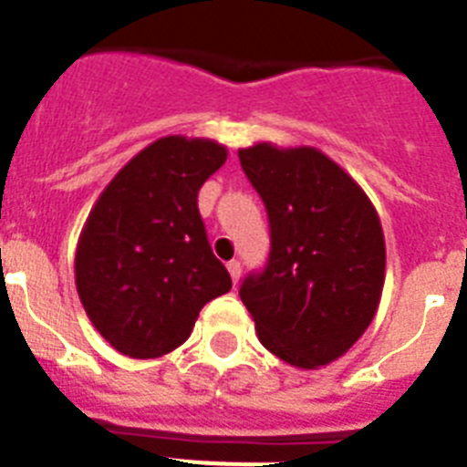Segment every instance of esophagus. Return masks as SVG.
Here are the masks:
<instances>
[{"label":"esophagus","instance_id":"1","mask_svg":"<svg viewBox=\"0 0 467 467\" xmlns=\"http://www.w3.org/2000/svg\"><path fill=\"white\" fill-rule=\"evenodd\" d=\"M226 269H229V274H231V280H234V285H236L238 280H241V274H243V266H241V262H238V259H231V262L226 264Z\"/></svg>","mask_w":467,"mask_h":467}]
</instances>
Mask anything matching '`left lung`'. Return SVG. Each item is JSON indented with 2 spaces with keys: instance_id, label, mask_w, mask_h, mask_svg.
Here are the masks:
<instances>
[{
  "instance_id": "1",
  "label": "left lung",
  "mask_w": 467,
  "mask_h": 467,
  "mask_svg": "<svg viewBox=\"0 0 467 467\" xmlns=\"http://www.w3.org/2000/svg\"><path fill=\"white\" fill-rule=\"evenodd\" d=\"M266 205L271 253L241 285L257 337L280 360L316 369L362 337L379 308L386 243L372 201L313 147L238 150Z\"/></svg>"
}]
</instances>
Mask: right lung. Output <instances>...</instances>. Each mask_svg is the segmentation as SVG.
<instances>
[{"label":"right lung","instance_id":"obj_1","mask_svg":"<svg viewBox=\"0 0 467 467\" xmlns=\"http://www.w3.org/2000/svg\"><path fill=\"white\" fill-rule=\"evenodd\" d=\"M224 161L213 140L168 135L128 161L90 210L74 257L77 292L123 356L175 350L201 308L231 290L198 213V189Z\"/></svg>","mask_w":467,"mask_h":467}]
</instances>
